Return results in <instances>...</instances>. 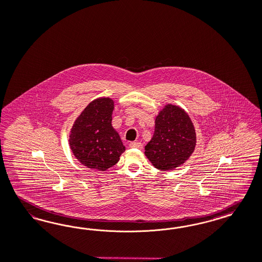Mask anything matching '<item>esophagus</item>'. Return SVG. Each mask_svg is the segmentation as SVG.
<instances>
[{
  "mask_svg": "<svg viewBox=\"0 0 262 262\" xmlns=\"http://www.w3.org/2000/svg\"><path fill=\"white\" fill-rule=\"evenodd\" d=\"M129 148H136V149H141L142 144L140 142H130Z\"/></svg>",
  "mask_w": 262,
  "mask_h": 262,
  "instance_id": "obj_1",
  "label": "esophagus"
}]
</instances>
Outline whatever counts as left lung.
<instances>
[{"label":"left lung","mask_w":262,"mask_h":262,"mask_svg":"<svg viewBox=\"0 0 262 262\" xmlns=\"http://www.w3.org/2000/svg\"><path fill=\"white\" fill-rule=\"evenodd\" d=\"M196 134L188 113L178 105H164L155 119V130L145 156L162 171L175 169L193 153Z\"/></svg>","instance_id":"8db88e82"}]
</instances>
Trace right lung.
<instances>
[{
	"mask_svg": "<svg viewBox=\"0 0 262 262\" xmlns=\"http://www.w3.org/2000/svg\"><path fill=\"white\" fill-rule=\"evenodd\" d=\"M114 100L98 98L91 101L76 118L70 133V147L84 166L105 171L120 160L126 147L112 126Z\"/></svg>",
	"mask_w": 262,
	"mask_h": 262,
	"instance_id": "1",
	"label": "right lung"
}]
</instances>
